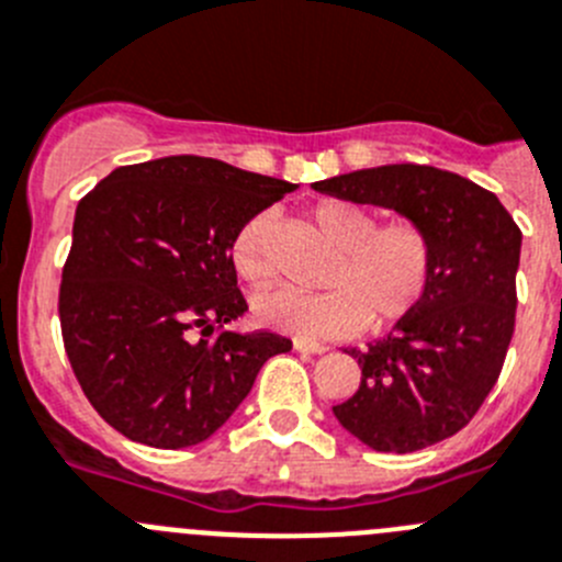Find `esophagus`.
<instances>
[{
  "label": "esophagus",
  "instance_id": "34e87169",
  "mask_svg": "<svg viewBox=\"0 0 562 562\" xmlns=\"http://www.w3.org/2000/svg\"><path fill=\"white\" fill-rule=\"evenodd\" d=\"M295 350H297V352H312V356H319V352H325V350H328V347L319 345V341L295 339Z\"/></svg>",
  "mask_w": 562,
  "mask_h": 562
}]
</instances>
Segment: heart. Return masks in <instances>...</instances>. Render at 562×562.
<instances>
[{
	"mask_svg": "<svg viewBox=\"0 0 562 562\" xmlns=\"http://www.w3.org/2000/svg\"><path fill=\"white\" fill-rule=\"evenodd\" d=\"M314 223L341 248L323 292L267 286L254 295V317L265 328L301 339H328L364 328H386L408 317L425 297L432 272V245L408 217L378 223L364 204L328 198L312 210ZM270 212H259L237 232L234 270L245 281H265L270 261Z\"/></svg>",
	"mask_w": 562,
	"mask_h": 562,
	"instance_id": "1",
	"label": "heart"
}]
</instances>
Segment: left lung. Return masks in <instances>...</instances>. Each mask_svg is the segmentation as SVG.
I'll list each match as a JSON object with an SVG mask.
<instances>
[{"label":"left lung","mask_w":562,"mask_h":562,"mask_svg":"<svg viewBox=\"0 0 562 562\" xmlns=\"http://www.w3.org/2000/svg\"><path fill=\"white\" fill-rule=\"evenodd\" d=\"M312 187L400 212L432 245L419 306L367 350H347L361 367V386L334 405V416L378 452H416L456 436L505 364L521 232L494 192L430 165H381Z\"/></svg>","instance_id":"8db88e82"}]
</instances>
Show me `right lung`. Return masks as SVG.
Here are the masks:
<instances>
[{
    "instance_id": "right-lung-1",
    "label": "right lung",
    "mask_w": 562,
    "mask_h": 562,
    "mask_svg": "<svg viewBox=\"0 0 562 562\" xmlns=\"http://www.w3.org/2000/svg\"><path fill=\"white\" fill-rule=\"evenodd\" d=\"M292 190L181 154L112 170L79 201L57 308L74 375L106 425L159 450L201 445L267 358L292 350L270 330H226L248 312L234 237Z\"/></svg>"
}]
</instances>
